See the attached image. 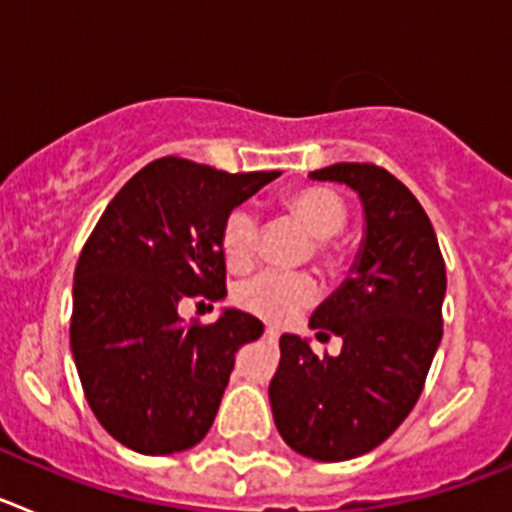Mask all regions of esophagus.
I'll return each mask as SVG.
<instances>
[{
	"instance_id": "34e87169",
	"label": "esophagus",
	"mask_w": 512,
	"mask_h": 512,
	"mask_svg": "<svg viewBox=\"0 0 512 512\" xmlns=\"http://www.w3.org/2000/svg\"><path fill=\"white\" fill-rule=\"evenodd\" d=\"M264 336H266V341H269V343H277V338H279V330L274 328V325H269V328H266V333H264Z\"/></svg>"
}]
</instances>
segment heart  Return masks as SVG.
<instances>
[{"instance_id": "1", "label": "heart", "mask_w": 512, "mask_h": 512, "mask_svg": "<svg viewBox=\"0 0 512 512\" xmlns=\"http://www.w3.org/2000/svg\"><path fill=\"white\" fill-rule=\"evenodd\" d=\"M284 207L297 223L318 238L315 251L328 259L330 241L333 235L343 230L348 220L346 202L338 197L333 189L325 187H305L292 192L284 200ZM256 241H259V220L248 207H235L225 217L223 230H220V248H223L225 264L230 269H246L256 253ZM318 295V287L305 274H287V271H259L256 277L243 279L233 292L235 305L253 312L264 320L282 323L292 315L310 305Z\"/></svg>"}]
</instances>
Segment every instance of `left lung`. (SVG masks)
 <instances>
[{
  "label": "left lung",
  "mask_w": 512,
  "mask_h": 512,
  "mask_svg": "<svg viewBox=\"0 0 512 512\" xmlns=\"http://www.w3.org/2000/svg\"><path fill=\"white\" fill-rule=\"evenodd\" d=\"M310 179L359 194L364 241L346 282L310 318L318 338H341V354L315 356L284 333L269 400L289 449L346 461L377 449L415 408L443 336L446 264L425 210L387 169L333 164Z\"/></svg>",
  "instance_id": "obj_1"
}]
</instances>
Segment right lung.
Listing matches in <instances>:
<instances>
[{"label": "right lung", "instance_id": "1", "mask_svg": "<svg viewBox=\"0 0 512 512\" xmlns=\"http://www.w3.org/2000/svg\"><path fill=\"white\" fill-rule=\"evenodd\" d=\"M277 176L158 158L94 225L74 271L71 354L89 408L122 446L176 454L210 431L235 354L264 323L230 307L210 325L184 323L179 302L228 295L225 217Z\"/></svg>", "mask_w": 512, "mask_h": 512}]
</instances>
